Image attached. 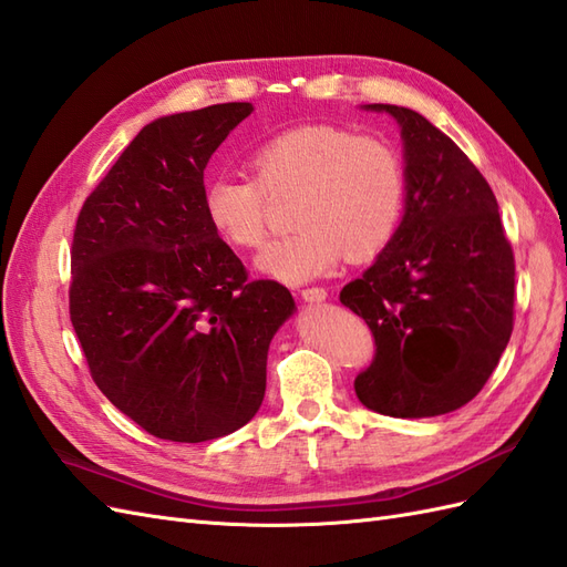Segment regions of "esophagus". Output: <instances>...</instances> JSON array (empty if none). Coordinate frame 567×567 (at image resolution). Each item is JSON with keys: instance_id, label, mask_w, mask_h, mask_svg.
<instances>
[{"instance_id": "esophagus-1", "label": "esophagus", "mask_w": 567, "mask_h": 567, "mask_svg": "<svg viewBox=\"0 0 567 567\" xmlns=\"http://www.w3.org/2000/svg\"><path fill=\"white\" fill-rule=\"evenodd\" d=\"M300 298L306 302H322L327 298V291L320 286H312V288H302L300 291Z\"/></svg>"}]
</instances>
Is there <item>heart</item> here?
<instances>
[{"label":"heart","mask_w":567,"mask_h":567,"mask_svg":"<svg viewBox=\"0 0 567 567\" xmlns=\"http://www.w3.org/2000/svg\"><path fill=\"white\" fill-rule=\"evenodd\" d=\"M250 179L216 175L204 185V216L216 236L255 250L267 236V202L291 199V236L269 243L257 271L281 284H306L349 261L388 250L404 216L406 173L380 136L337 124H300L269 136L247 156Z\"/></svg>","instance_id":"1"}]
</instances>
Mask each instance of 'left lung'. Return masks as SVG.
<instances>
[{
    "label": "left lung",
    "mask_w": 567,
    "mask_h": 567,
    "mask_svg": "<svg viewBox=\"0 0 567 567\" xmlns=\"http://www.w3.org/2000/svg\"><path fill=\"white\" fill-rule=\"evenodd\" d=\"M365 107L402 127L406 202L388 250L339 296L378 347L353 388L384 416H440L472 402L513 334V247L486 177L447 134L416 110Z\"/></svg>",
    "instance_id": "obj_1"
}]
</instances>
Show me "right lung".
<instances>
[{
	"label": "right lung",
	"instance_id": "add662e5",
	"mask_svg": "<svg viewBox=\"0 0 567 567\" xmlns=\"http://www.w3.org/2000/svg\"><path fill=\"white\" fill-rule=\"evenodd\" d=\"M252 103L158 117L81 206L69 317L93 382L124 416L173 443L224 437L267 390L269 343L296 312L250 281L204 216V168Z\"/></svg>",
	"mask_w": 567,
	"mask_h": 567
}]
</instances>
